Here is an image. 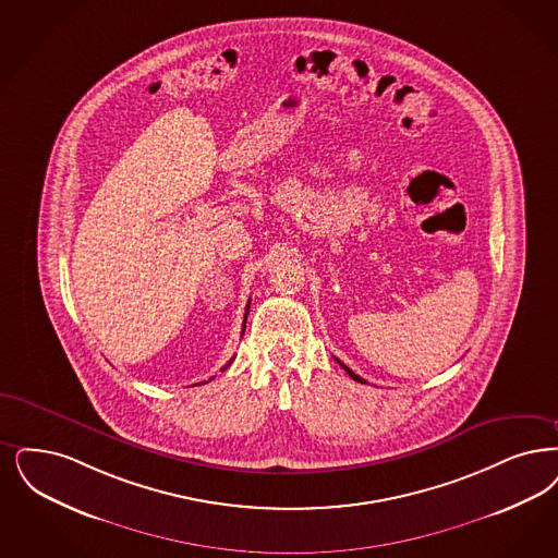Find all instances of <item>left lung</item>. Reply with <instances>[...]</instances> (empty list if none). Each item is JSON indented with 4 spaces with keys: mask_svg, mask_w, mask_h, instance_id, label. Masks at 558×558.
I'll return each instance as SVG.
<instances>
[{
    "mask_svg": "<svg viewBox=\"0 0 558 558\" xmlns=\"http://www.w3.org/2000/svg\"><path fill=\"white\" fill-rule=\"evenodd\" d=\"M336 361H338V359H336ZM338 363H340V361H338ZM340 367H342V369H344V372H347V374H349L351 378L355 379V381H361V384H365V379L361 378V376H357L355 372H351V369H349V367H347L344 363H340Z\"/></svg>",
    "mask_w": 558,
    "mask_h": 558,
    "instance_id": "left-lung-1",
    "label": "left lung"
}]
</instances>
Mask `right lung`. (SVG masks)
Wrapping results in <instances>:
<instances>
[{"label": "right lung", "instance_id": "1", "mask_svg": "<svg viewBox=\"0 0 558 558\" xmlns=\"http://www.w3.org/2000/svg\"><path fill=\"white\" fill-rule=\"evenodd\" d=\"M246 315H248V305H246L245 322H243V335H245V328H246V326H245V324H246ZM232 359H234V357H232ZM232 359H230V361H228V365H223V367H222V372H223V369H226V367H230V363H232Z\"/></svg>", "mask_w": 558, "mask_h": 558}]
</instances>
